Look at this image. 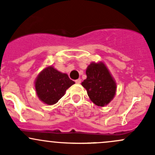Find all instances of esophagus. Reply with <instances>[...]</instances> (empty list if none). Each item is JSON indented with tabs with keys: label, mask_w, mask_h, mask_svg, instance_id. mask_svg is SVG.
I'll use <instances>...</instances> for the list:
<instances>
[{
	"label": "esophagus",
	"mask_w": 155,
	"mask_h": 155,
	"mask_svg": "<svg viewBox=\"0 0 155 155\" xmlns=\"http://www.w3.org/2000/svg\"><path fill=\"white\" fill-rule=\"evenodd\" d=\"M81 80L80 79V78H79V79L76 80V81H75V83H76V84H81Z\"/></svg>",
	"instance_id": "obj_1"
}]
</instances>
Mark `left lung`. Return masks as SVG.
<instances>
[{
  "label": "left lung",
  "instance_id": "left-lung-1",
  "mask_svg": "<svg viewBox=\"0 0 155 155\" xmlns=\"http://www.w3.org/2000/svg\"><path fill=\"white\" fill-rule=\"evenodd\" d=\"M87 79L81 85L86 89L89 98L99 107H104L115 97L116 83L103 62H92L86 70Z\"/></svg>",
  "mask_w": 155,
  "mask_h": 155
}]
</instances>
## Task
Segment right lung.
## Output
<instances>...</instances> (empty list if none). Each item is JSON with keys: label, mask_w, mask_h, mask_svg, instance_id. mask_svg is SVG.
<instances>
[{"label": "right lung", "mask_w": 155, "mask_h": 155, "mask_svg": "<svg viewBox=\"0 0 155 155\" xmlns=\"http://www.w3.org/2000/svg\"><path fill=\"white\" fill-rule=\"evenodd\" d=\"M74 84L66 73H62L49 66L40 71L35 80L36 95L43 103L55 104L65 95L66 89Z\"/></svg>", "instance_id": "1"}]
</instances>
